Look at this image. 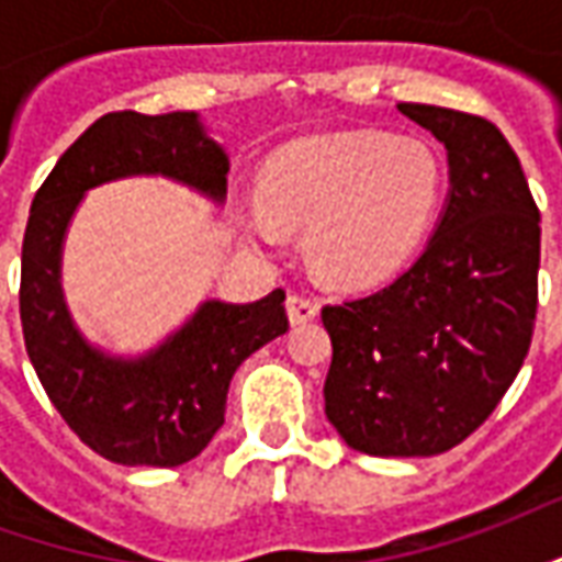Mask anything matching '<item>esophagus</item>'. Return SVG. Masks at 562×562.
Returning a JSON list of instances; mask_svg holds the SVG:
<instances>
[{
	"mask_svg": "<svg viewBox=\"0 0 562 562\" xmlns=\"http://www.w3.org/2000/svg\"><path fill=\"white\" fill-rule=\"evenodd\" d=\"M285 310H289V322L292 325H306V322H313L318 316V301L316 297H306V294H289Z\"/></svg>",
	"mask_w": 562,
	"mask_h": 562,
	"instance_id": "34e87169",
	"label": "esophagus"
}]
</instances>
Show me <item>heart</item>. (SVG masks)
I'll use <instances>...</instances> for the list:
<instances>
[{
    "mask_svg": "<svg viewBox=\"0 0 562 562\" xmlns=\"http://www.w3.org/2000/svg\"><path fill=\"white\" fill-rule=\"evenodd\" d=\"M446 168L415 135L340 132L280 149L261 195L240 207L256 249H280L285 225H306V252L340 285H373L413 256L439 207Z\"/></svg>",
    "mask_w": 562,
    "mask_h": 562,
    "instance_id": "b5f03b06",
    "label": "heart"
}]
</instances>
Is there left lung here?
Returning a JSON list of instances; mask_svg holds the SVG:
<instances>
[{
    "mask_svg": "<svg viewBox=\"0 0 562 562\" xmlns=\"http://www.w3.org/2000/svg\"><path fill=\"white\" fill-rule=\"evenodd\" d=\"M397 111L446 144L451 189L413 268L322 310L325 415L355 451L430 458L487 422L530 352L542 228L494 123L436 104Z\"/></svg>",
    "mask_w": 562,
    "mask_h": 562,
    "instance_id": "1",
    "label": "left lung"
}]
</instances>
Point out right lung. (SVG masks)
<instances>
[{
    "label": "right lung",
    "instance_id": "obj_1",
    "mask_svg": "<svg viewBox=\"0 0 562 562\" xmlns=\"http://www.w3.org/2000/svg\"><path fill=\"white\" fill-rule=\"evenodd\" d=\"M161 173L225 198L228 156L195 111L95 120L59 156L32 198L20 265V322L47 397L87 446L123 467H180L198 458L225 422L237 367L289 330L285 292L256 304L204 301L183 328L140 358L104 355L80 337L59 285L66 228L92 186Z\"/></svg>",
    "mask_w": 562,
    "mask_h": 562
}]
</instances>
